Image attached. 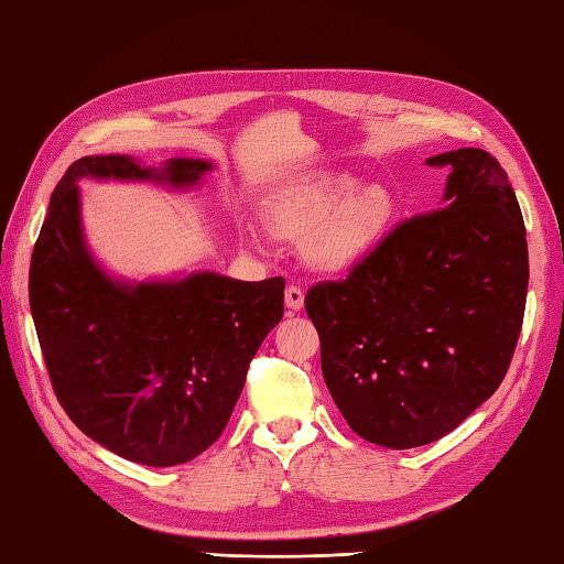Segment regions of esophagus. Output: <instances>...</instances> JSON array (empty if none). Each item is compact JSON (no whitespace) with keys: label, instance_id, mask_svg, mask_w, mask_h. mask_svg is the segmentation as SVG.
I'll return each instance as SVG.
<instances>
[{"label":"esophagus","instance_id":"34e87169","mask_svg":"<svg viewBox=\"0 0 564 564\" xmlns=\"http://www.w3.org/2000/svg\"><path fill=\"white\" fill-rule=\"evenodd\" d=\"M284 304H286V308H292V312H299V308L304 306V290H302V286H296V284L286 286Z\"/></svg>","mask_w":564,"mask_h":564}]
</instances>
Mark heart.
Returning a JSON list of instances; mask_svg holds the SVG:
<instances>
[{"mask_svg":"<svg viewBox=\"0 0 564 564\" xmlns=\"http://www.w3.org/2000/svg\"><path fill=\"white\" fill-rule=\"evenodd\" d=\"M382 185L358 189L348 175H321L284 192L270 206V226L286 238H306V258L326 272L348 270L370 252L392 218Z\"/></svg>","mask_w":564,"mask_h":564,"instance_id":"b5f03b06","label":"heart"}]
</instances>
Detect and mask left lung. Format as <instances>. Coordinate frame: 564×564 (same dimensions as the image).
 Returning <instances> with one entry per match:
<instances>
[{"label": "left lung", "instance_id": "obj_1", "mask_svg": "<svg viewBox=\"0 0 564 564\" xmlns=\"http://www.w3.org/2000/svg\"><path fill=\"white\" fill-rule=\"evenodd\" d=\"M426 163L451 167L441 209L304 299L343 419L394 451L443 438L497 392L525 312V226L499 160L459 148Z\"/></svg>", "mask_w": 564, "mask_h": 564}]
</instances>
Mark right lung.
Here are the masks:
<instances>
[{"mask_svg": "<svg viewBox=\"0 0 564 564\" xmlns=\"http://www.w3.org/2000/svg\"><path fill=\"white\" fill-rule=\"evenodd\" d=\"M209 170L187 158L160 170L126 155L79 158L57 182L31 256L29 302L57 401L91 441L148 467L189 463L224 433L250 360L284 314V280H111L85 246L77 182L192 187Z\"/></svg>", "mask_w": 564, "mask_h": 564, "instance_id": "obj_1", "label": "right lung"}]
</instances>
